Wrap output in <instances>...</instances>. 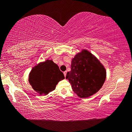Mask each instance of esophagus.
Masks as SVG:
<instances>
[{"label":"esophagus","instance_id":"esophagus-1","mask_svg":"<svg viewBox=\"0 0 132 132\" xmlns=\"http://www.w3.org/2000/svg\"><path fill=\"white\" fill-rule=\"evenodd\" d=\"M66 73H67V71H64V72H63V74H64V77H66Z\"/></svg>","mask_w":132,"mask_h":132}]
</instances>
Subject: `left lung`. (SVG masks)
Instances as JSON below:
<instances>
[{
    "label": "left lung",
    "instance_id": "1",
    "mask_svg": "<svg viewBox=\"0 0 132 132\" xmlns=\"http://www.w3.org/2000/svg\"><path fill=\"white\" fill-rule=\"evenodd\" d=\"M105 77L103 66L91 53L85 50L72 59L71 70L67 73L66 79L79 97L87 98L102 87Z\"/></svg>",
    "mask_w": 132,
    "mask_h": 132
}]
</instances>
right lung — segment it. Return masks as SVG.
Returning a JSON list of instances; mask_svg holds the SVG:
<instances>
[{
    "label": "right lung",
    "instance_id": "obj_1",
    "mask_svg": "<svg viewBox=\"0 0 132 132\" xmlns=\"http://www.w3.org/2000/svg\"><path fill=\"white\" fill-rule=\"evenodd\" d=\"M64 79L63 73L52 61L46 60L32 69L29 82L33 89L40 94L46 95L54 90L57 84Z\"/></svg>",
    "mask_w": 132,
    "mask_h": 132
}]
</instances>
